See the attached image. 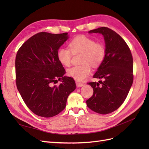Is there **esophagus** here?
<instances>
[{
	"label": "esophagus",
	"mask_w": 149,
	"mask_h": 149,
	"mask_svg": "<svg viewBox=\"0 0 149 149\" xmlns=\"http://www.w3.org/2000/svg\"><path fill=\"white\" fill-rule=\"evenodd\" d=\"M76 84L77 86V87L80 88V87H82L83 86V84L82 83H80L79 81H76Z\"/></svg>",
	"instance_id": "34e87169"
}]
</instances>
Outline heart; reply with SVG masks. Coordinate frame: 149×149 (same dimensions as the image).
<instances>
[{
    "mask_svg": "<svg viewBox=\"0 0 149 149\" xmlns=\"http://www.w3.org/2000/svg\"><path fill=\"white\" fill-rule=\"evenodd\" d=\"M69 48L60 47L57 51V58L60 63L69 66L72 53H82L81 61L83 65L75 66L67 71V74L76 81H83L91 73V66L97 67L104 60L106 48L102 43H96L94 39L86 35H79L69 43Z\"/></svg>",
    "mask_w": 149,
    "mask_h": 149,
    "instance_id": "obj_1",
    "label": "heart"
}]
</instances>
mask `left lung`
I'll return each instance as SVG.
<instances>
[{
    "label": "left lung",
    "instance_id": "1",
    "mask_svg": "<svg viewBox=\"0 0 149 149\" xmlns=\"http://www.w3.org/2000/svg\"><path fill=\"white\" fill-rule=\"evenodd\" d=\"M102 34L105 42L106 56L93 78L102 79L90 82L93 96L86 101L88 107L101 114L114 112L127 97L133 83V59L130 49L120 36L107 27L89 31Z\"/></svg>",
    "mask_w": 149,
    "mask_h": 149
}]
</instances>
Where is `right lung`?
<instances>
[{
  "instance_id": "add662e5",
  "label": "right lung",
  "mask_w": 149,
  "mask_h": 149,
  "mask_svg": "<svg viewBox=\"0 0 149 149\" xmlns=\"http://www.w3.org/2000/svg\"><path fill=\"white\" fill-rule=\"evenodd\" d=\"M68 38L67 33L40 32L26 40L17 52V87L26 106L36 115L51 118L58 114L76 89L74 80L64 76L65 70L56 55ZM57 79L62 83L53 85Z\"/></svg>"
}]
</instances>
